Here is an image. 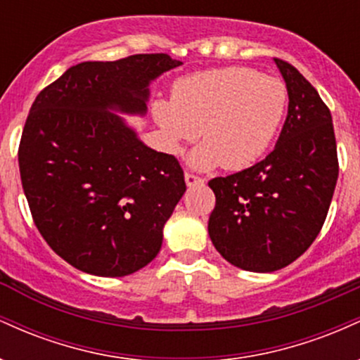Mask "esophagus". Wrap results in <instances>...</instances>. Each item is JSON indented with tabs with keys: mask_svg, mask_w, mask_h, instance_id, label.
Returning <instances> with one entry per match:
<instances>
[{
	"mask_svg": "<svg viewBox=\"0 0 360 360\" xmlns=\"http://www.w3.org/2000/svg\"><path fill=\"white\" fill-rule=\"evenodd\" d=\"M184 181H186V186H188V188H193V186H200V184L205 183L203 177L194 176V174H191V172H186Z\"/></svg>",
	"mask_w": 360,
	"mask_h": 360,
	"instance_id": "1",
	"label": "esophagus"
}]
</instances>
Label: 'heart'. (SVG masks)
Listing matches in <instances>:
<instances>
[{
  "label": "heart",
  "instance_id": "1",
  "mask_svg": "<svg viewBox=\"0 0 360 360\" xmlns=\"http://www.w3.org/2000/svg\"><path fill=\"white\" fill-rule=\"evenodd\" d=\"M286 106L288 89L281 79L249 68H221L177 81L172 101H154L152 117L174 155L201 130L205 142L189 155L194 169L208 171L221 164L238 171L271 147Z\"/></svg>",
  "mask_w": 360,
  "mask_h": 360
}]
</instances>
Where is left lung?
<instances>
[{
	"label": "left lung",
	"mask_w": 360,
	"mask_h": 360,
	"mask_svg": "<svg viewBox=\"0 0 360 360\" xmlns=\"http://www.w3.org/2000/svg\"><path fill=\"white\" fill-rule=\"evenodd\" d=\"M288 89V117L274 150L249 169L208 183L217 205L208 233L235 267L272 272L304 254L332 203L338 177L330 110L288 62L274 59Z\"/></svg>",
	"instance_id": "8db88e82"
}]
</instances>
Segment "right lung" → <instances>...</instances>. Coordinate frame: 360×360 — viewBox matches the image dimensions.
Masks as SVG:
<instances>
[{"label":"right lung","instance_id":"add662e5","mask_svg":"<svg viewBox=\"0 0 360 360\" xmlns=\"http://www.w3.org/2000/svg\"><path fill=\"white\" fill-rule=\"evenodd\" d=\"M181 64L167 53L81 62L35 98L18 150L23 191L45 242L76 269L122 278L159 254L183 169L117 113L143 117L150 82Z\"/></svg>","mask_w":360,"mask_h":360}]
</instances>
